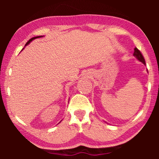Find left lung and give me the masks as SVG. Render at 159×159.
I'll return each instance as SVG.
<instances>
[{
  "label": "left lung",
  "instance_id": "obj_1",
  "mask_svg": "<svg viewBox=\"0 0 159 159\" xmlns=\"http://www.w3.org/2000/svg\"><path fill=\"white\" fill-rule=\"evenodd\" d=\"M133 56L137 58V59H138V60L139 61L142 62L143 64L145 65V61L144 58H143V55H142V53H140V51H139V50H138V48H134Z\"/></svg>",
  "mask_w": 159,
  "mask_h": 159
}]
</instances>
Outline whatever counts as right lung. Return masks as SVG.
Masks as SVG:
<instances>
[{"mask_svg": "<svg viewBox=\"0 0 159 159\" xmlns=\"http://www.w3.org/2000/svg\"><path fill=\"white\" fill-rule=\"evenodd\" d=\"M42 37H43V36H37V37H34V38H31V39H30V40L29 41H28V42H27V43H26L25 46H26V45H29V44H30V43H31L32 40H34V39H37V38H42ZM61 121H60V122H61Z\"/></svg>", "mask_w": 159, "mask_h": 159, "instance_id": "right-lung-1", "label": "right lung"}]
</instances>
